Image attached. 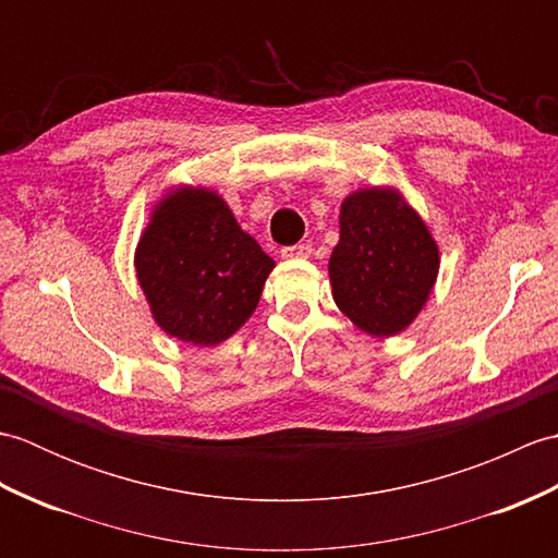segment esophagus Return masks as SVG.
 <instances>
[{
  "label": "esophagus",
  "instance_id": "obj_1",
  "mask_svg": "<svg viewBox=\"0 0 558 558\" xmlns=\"http://www.w3.org/2000/svg\"><path fill=\"white\" fill-rule=\"evenodd\" d=\"M312 254V246L310 244H290V246H282L280 248V256L282 258H306Z\"/></svg>",
  "mask_w": 558,
  "mask_h": 558
}]
</instances>
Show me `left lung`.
Segmentation results:
<instances>
[{
  "label": "left lung",
  "instance_id": "obj_1",
  "mask_svg": "<svg viewBox=\"0 0 558 558\" xmlns=\"http://www.w3.org/2000/svg\"><path fill=\"white\" fill-rule=\"evenodd\" d=\"M438 272V246L396 189L372 186L340 206V240L328 260L338 310L369 336L405 330Z\"/></svg>",
  "mask_w": 558,
  "mask_h": 558
}]
</instances>
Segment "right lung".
<instances>
[{"label": "right lung", "mask_w": 558, "mask_h": 558, "mask_svg": "<svg viewBox=\"0 0 558 558\" xmlns=\"http://www.w3.org/2000/svg\"><path fill=\"white\" fill-rule=\"evenodd\" d=\"M134 266L165 333L206 348L228 340L254 314L276 260L216 192L180 186L153 208Z\"/></svg>", "instance_id": "right-lung-1"}]
</instances>
